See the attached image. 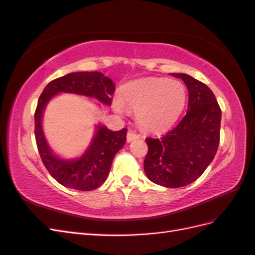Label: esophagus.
Returning <instances> with one entry per match:
<instances>
[{
	"mask_svg": "<svg viewBox=\"0 0 255 255\" xmlns=\"http://www.w3.org/2000/svg\"><path fill=\"white\" fill-rule=\"evenodd\" d=\"M138 137H139V136H138L135 132H133V130H128V135H127V141L130 142V141H133L134 139H137Z\"/></svg>",
	"mask_w": 255,
	"mask_h": 255,
	"instance_id": "34e87169",
	"label": "esophagus"
}]
</instances>
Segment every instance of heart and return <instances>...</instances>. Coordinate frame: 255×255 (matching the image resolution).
Listing matches in <instances>:
<instances>
[{"label":"heart","mask_w":255,"mask_h":255,"mask_svg":"<svg viewBox=\"0 0 255 255\" xmlns=\"http://www.w3.org/2000/svg\"><path fill=\"white\" fill-rule=\"evenodd\" d=\"M183 83L165 78H149L127 84L121 100L130 111L137 112L140 125L151 130H164L179 118L186 103ZM117 112L122 106L116 103Z\"/></svg>","instance_id":"1"}]
</instances>
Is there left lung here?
<instances>
[{
    "label": "left lung",
    "mask_w": 255,
    "mask_h": 255,
    "mask_svg": "<svg viewBox=\"0 0 255 255\" xmlns=\"http://www.w3.org/2000/svg\"><path fill=\"white\" fill-rule=\"evenodd\" d=\"M186 84L188 110L171 130L145 138L143 161L148 179L164 187H183L196 181L212 163L220 141L221 110L206 85L184 73H171Z\"/></svg>",
    "instance_id": "8db88e82"
}]
</instances>
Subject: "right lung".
I'll return each instance as SVG.
<instances>
[{"mask_svg":"<svg viewBox=\"0 0 255 255\" xmlns=\"http://www.w3.org/2000/svg\"><path fill=\"white\" fill-rule=\"evenodd\" d=\"M58 92H71L95 98L112 104L114 82L101 72H74L51 81L38 99L35 111V138L44 167L59 184L82 191L98 188L105 182L113 159L127 141V128L111 130L99 126L94 140L84 155L75 160L60 159L54 155L43 136L41 118L44 107Z\"/></svg>","mask_w":255,"mask_h":255,"instance_id":"right-lung-1","label":"right lung"}]
</instances>
